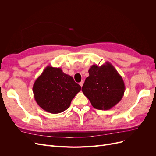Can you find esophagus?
<instances>
[{
	"mask_svg": "<svg viewBox=\"0 0 156 156\" xmlns=\"http://www.w3.org/2000/svg\"><path fill=\"white\" fill-rule=\"evenodd\" d=\"M83 83H84V81H83V80H82L81 81V82L80 83V85L82 87V86H83Z\"/></svg>",
	"mask_w": 156,
	"mask_h": 156,
	"instance_id": "34e87169",
	"label": "esophagus"
}]
</instances>
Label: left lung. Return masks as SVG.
Listing matches in <instances>:
<instances>
[{
  "instance_id": "1",
  "label": "left lung",
  "mask_w": 156,
  "mask_h": 156,
  "mask_svg": "<svg viewBox=\"0 0 156 156\" xmlns=\"http://www.w3.org/2000/svg\"><path fill=\"white\" fill-rule=\"evenodd\" d=\"M88 73L81 90L94 108L108 110L121 101L125 90V83L110 62L101 66L94 64Z\"/></svg>"
}]
</instances>
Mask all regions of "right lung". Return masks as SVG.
<instances>
[{
    "instance_id": "obj_1",
    "label": "right lung",
    "mask_w": 156,
    "mask_h": 156,
    "mask_svg": "<svg viewBox=\"0 0 156 156\" xmlns=\"http://www.w3.org/2000/svg\"><path fill=\"white\" fill-rule=\"evenodd\" d=\"M73 77L61 68L47 66L33 86L34 98L40 107L52 114L68 109L71 101L81 90Z\"/></svg>"
}]
</instances>
